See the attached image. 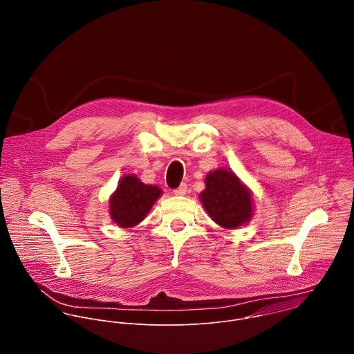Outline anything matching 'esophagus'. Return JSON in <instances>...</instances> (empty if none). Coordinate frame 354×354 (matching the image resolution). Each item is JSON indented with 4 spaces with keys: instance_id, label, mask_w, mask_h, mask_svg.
Masks as SVG:
<instances>
[{
    "instance_id": "obj_1",
    "label": "esophagus",
    "mask_w": 354,
    "mask_h": 354,
    "mask_svg": "<svg viewBox=\"0 0 354 354\" xmlns=\"http://www.w3.org/2000/svg\"><path fill=\"white\" fill-rule=\"evenodd\" d=\"M187 191H188V185H187L185 183H181L180 187L176 188L173 192H174V195H177V196H184V195L187 194Z\"/></svg>"
}]
</instances>
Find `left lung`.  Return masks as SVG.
Segmentation results:
<instances>
[{
  "label": "left lung",
  "instance_id": "obj_1",
  "mask_svg": "<svg viewBox=\"0 0 354 354\" xmlns=\"http://www.w3.org/2000/svg\"><path fill=\"white\" fill-rule=\"evenodd\" d=\"M201 199L209 216L226 229L239 227L252 216L251 194L230 170L208 173Z\"/></svg>",
  "mask_w": 354,
  "mask_h": 354
}]
</instances>
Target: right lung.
I'll return each mask as SVG.
<instances>
[{
	"mask_svg": "<svg viewBox=\"0 0 354 354\" xmlns=\"http://www.w3.org/2000/svg\"><path fill=\"white\" fill-rule=\"evenodd\" d=\"M158 187L143 184L136 176H125L110 198V215L121 227H132L142 222L160 196Z\"/></svg>",
	"mask_w": 354,
	"mask_h": 354,
	"instance_id": "add662e5",
	"label": "right lung"
}]
</instances>
